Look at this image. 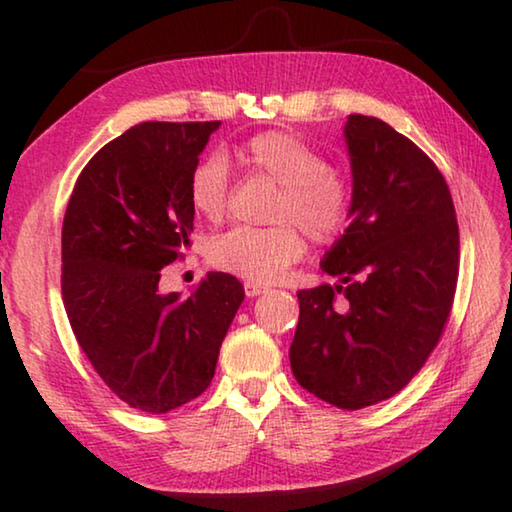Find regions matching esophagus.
<instances>
[{
  "label": "esophagus",
  "mask_w": 512,
  "mask_h": 512,
  "mask_svg": "<svg viewBox=\"0 0 512 512\" xmlns=\"http://www.w3.org/2000/svg\"><path fill=\"white\" fill-rule=\"evenodd\" d=\"M244 291H246L248 298H255V296H259V293H264L266 287H264V284H257V282H246Z\"/></svg>",
  "instance_id": "34e87169"
}]
</instances>
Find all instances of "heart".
Returning a JSON list of instances; mask_svg holds the SVG:
<instances>
[{"label":"heart","mask_w":512,"mask_h":512,"mask_svg":"<svg viewBox=\"0 0 512 512\" xmlns=\"http://www.w3.org/2000/svg\"><path fill=\"white\" fill-rule=\"evenodd\" d=\"M237 158L248 173L280 187L268 228H235L212 239L207 259L223 273L268 284L305 255V239L316 246L339 241L354 216L352 178L332 167L314 144L289 131H264L239 146ZM230 169L221 155H207L189 176V201L207 221L219 223L230 210Z\"/></svg>","instance_id":"heart-1"}]
</instances>
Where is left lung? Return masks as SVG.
Masks as SVG:
<instances>
[{
	"label": "left lung",
	"mask_w": 512,
	"mask_h": 512,
	"mask_svg": "<svg viewBox=\"0 0 512 512\" xmlns=\"http://www.w3.org/2000/svg\"><path fill=\"white\" fill-rule=\"evenodd\" d=\"M354 216L323 259L336 284L298 291L289 359L318 400L359 411L400 393L436 348L458 282V221L443 173L377 117L345 126Z\"/></svg>",
	"instance_id": "left-lung-1"
}]
</instances>
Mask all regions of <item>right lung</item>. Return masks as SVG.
Listing matches in <instances>:
<instances>
[{
	"mask_svg": "<svg viewBox=\"0 0 512 512\" xmlns=\"http://www.w3.org/2000/svg\"><path fill=\"white\" fill-rule=\"evenodd\" d=\"M221 121H144L85 164L63 221V289L72 332L121 402L167 413L214 377L244 300L230 273L192 296H162L160 273L192 246L189 176Z\"/></svg>",
	"mask_w": 512,
	"mask_h": 512,
	"instance_id": "right-lung-1",
	"label": "right lung"
}]
</instances>
